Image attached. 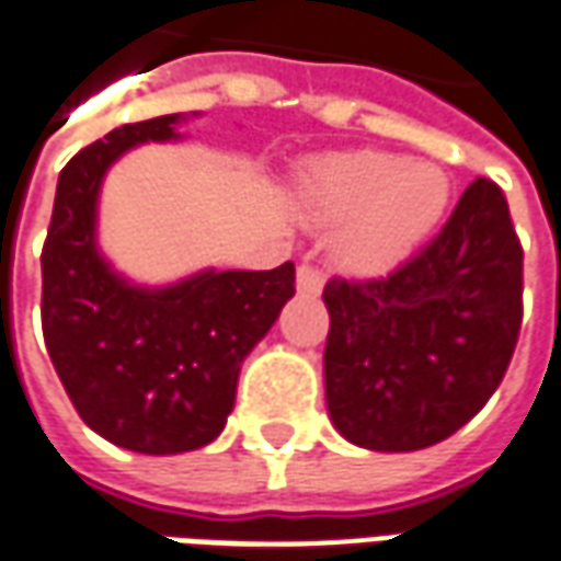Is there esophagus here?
<instances>
[{
  "label": "esophagus",
  "instance_id": "obj_1",
  "mask_svg": "<svg viewBox=\"0 0 561 561\" xmlns=\"http://www.w3.org/2000/svg\"><path fill=\"white\" fill-rule=\"evenodd\" d=\"M321 285H324V276H321V270L309 267H297V294H307V297H319Z\"/></svg>",
  "mask_w": 561,
  "mask_h": 561
}]
</instances>
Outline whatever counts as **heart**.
Wrapping results in <instances>:
<instances>
[{"mask_svg":"<svg viewBox=\"0 0 561 561\" xmlns=\"http://www.w3.org/2000/svg\"><path fill=\"white\" fill-rule=\"evenodd\" d=\"M449 197L440 167L370 148L309 160L294 182V203L307 221L343 225L336 261L358 276L401 267L440 225Z\"/></svg>","mask_w":561,"mask_h":561,"instance_id":"1","label":"heart"}]
</instances>
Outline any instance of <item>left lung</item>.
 <instances>
[{
  "instance_id": "1",
  "label": "left lung",
  "mask_w": 561,
  "mask_h": 561,
  "mask_svg": "<svg viewBox=\"0 0 561 561\" xmlns=\"http://www.w3.org/2000/svg\"><path fill=\"white\" fill-rule=\"evenodd\" d=\"M324 401L348 444L416 453L492 398L523 321V249L501 187L477 179L389 279L324 285Z\"/></svg>"
}]
</instances>
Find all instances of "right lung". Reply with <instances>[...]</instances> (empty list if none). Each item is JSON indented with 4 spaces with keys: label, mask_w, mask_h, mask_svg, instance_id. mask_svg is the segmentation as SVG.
Instances as JSON below:
<instances>
[{
    "label": "right lung",
    "mask_w": 561,
    "mask_h": 561,
    "mask_svg": "<svg viewBox=\"0 0 561 561\" xmlns=\"http://www.w3.org/2000/svg\"><path fill=\"white\" fill-rule=\"evenodd\" d=\"M185 121L124 124L78 151L60 172L42 249V331L62 389L100 437L142 456L213 444L237 401L245 355L294 297L291 261L142 285L103 254L96 225L105 172L130 148L179 142Z\"/></svg>",
    "instance_id": "obj_1"
}]
</instances>
